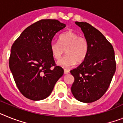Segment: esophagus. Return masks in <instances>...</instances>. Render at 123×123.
Listing matches in <instances>:
<instances>
[{"label":"esophagus","mask_w":123,"mask_h":123,"mask_svg":"<svg viewBox=\"0 0 123 123\" xmlns=\"http://www.w3.org/2000/svg\"><path fill=\"white\" fill-rule=\"evenodd\" d=\"M69 73V70L66 69H64V74H68Z\"/></svg>","instance_id":"esophagus-1"}]
</instances>
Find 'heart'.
<instances>
[{"label": "heart", "mask_w": 123, "mask_h": 123, "mask_svg": "<svg viewBox=\"0 0 123 123\" xmlns=\"http://www.w3.org/2000/svg\"><path fill=\"white\" fill-rule=\"evenodd\" d=\"M66 50V55L57 62L60 66L69 68L81 63L86 58L88 52V42L83 36H79L73 31H68L59 37L58 42L50 44V51L53 57L59 60Z\"/></svg>", "instance_id": "1"}]
</instances>
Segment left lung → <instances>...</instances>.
<instances>
[{
	"mask_svg": "<svg viewBox=\"0 0 123 123\" xmlns=\"http://www.w3.org/2000/svg\"><path fill=\"white\" fill-rule=\"evenodd\" d=\"M88 42L86 58L71 70L74 81L71 92L77 100L92 103L108 90L116 71L114 51L111 44L99 31L87 22H76Z\"/></svg>",
	"mask_w": 123,
	"mask_h": 123,
	"instance_id": "obj_1",
	"label": "left lung"
}]
</instances>
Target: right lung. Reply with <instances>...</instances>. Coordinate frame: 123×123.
I'll return each mask as SVG.
<instances>
[{"instance_id":"obj_1","label":"right lung","mask_w":123,"mask_h":123,"mask_svg":"<svg viewBox=\"0 0 123 123\" xmlns=\"http://www.w3.org/2000/svg\"><path fill=\"white\" fill-rule=\"evenodd\" d=\"M66 24L55 19H42L21 33L11 47L9 68L18 90L33 101L46 99L64 74L50 51L55 34Z\"/></svg>"}]
</instances>
